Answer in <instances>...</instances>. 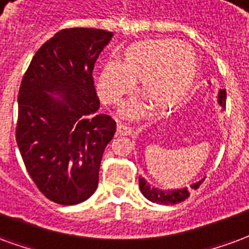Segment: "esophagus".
I'll use <instances>...</instances> for the list:
<instances>
[{"mask_svg": "<svg viewBox=\"0 0 249 249\" xmlns=\"http://www.w3.org/2000/svg\"><path fill=\"white\" fill-rule=\"evenodd\" d=\"M118 127V134H121V135H131V127L126 124V123L123 122H118L117 124Z\"/></svg>", "mask_w": 249, "mask_h": 249, "instance_id": "1", "label": "esophagus"}]
</instances>
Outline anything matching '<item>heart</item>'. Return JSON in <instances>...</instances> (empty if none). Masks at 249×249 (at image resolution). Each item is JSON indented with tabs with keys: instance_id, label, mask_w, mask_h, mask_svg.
Wrapping results in <instances>:
<instances>
[{
	"instance_id": "obj_1",
	"label": "heart",
	"mask_w": 249,
	"mask_h": 249,
	"mask_svg": "<svg viewBox=\"0 0 249 249\" xmlns=\"http://www.w3.org/2000/svg\"><path fill=\"white\" fill-rule=\"evenodd\" d=\"M197 74L195 52L174 39L139 43L127 50L124 61L110 59L98 79V94L103 102L118 103L142 81V92L155 106L177 103L191 91ZM142 107L128 103L123 107L127 117H137Z\"/></svg>"
}]
</instances>
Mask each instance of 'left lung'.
I'll return each mask as SVG.
<instances>
[{"instance_id": "8db88e82", "label": "left lung", "mask_w": 249, "mask_h": 249, "mask_svg": "<svg viewBox=\"0 0 249 249\" xmlns=\"http://www.w3.org/2000/svg\"><path fill=\"white\" fill-rule=\"evenodd\" d=\"M226 99L227 92L226 90H219L217 94V102L223 107V110L226 108ZM204 182V179H200L199 182L191 184V188L197 190L201 183ZM139 188L143 196L148 199L152 203H158V204H164V206H170V204H178L180 201H184L187 197L190 196V190L184 187V188H177V190H159L157 187H152L146 182L144 178L139 177Z\"/></svg>"}]
</instances>
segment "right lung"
Segmentation results:
<instances>
[{
    "instance_id": "obj_1",
    "label": "right lung",
    "mask_w": 249,
    "mask_h": 249,
    "mask_svg": "<svg viewBox=\"0 0 249 249\" xmlns=\"http://www.w3.org/2000/svg\"><path fill=\"white\" fill-rule=\"evenodd\" d=\"M112 33L63 29L38 49L18 92L16 139L29 175L54 203L74 206L95 192L117 123L101 114L92 70Z\"/></svg>"
}]
</instances>
